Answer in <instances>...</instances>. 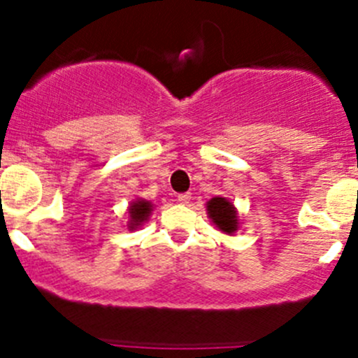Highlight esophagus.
Segmentation results:
<instances>
[{
	"label": "esophagus",
	"instance_id": "obj_1",
	"mask_svg": "<svg viewBox=\"0 0 358 358\" xmlns=\"http://www.w3.org/2000/svg\"><path fill=\"white\" fill-rule=\"evenodd\" d=\"M190 199H192V194H190V192L178 194V202H180V204H189Z\"/></svg>",
	"mask_w": 358,
	"mask_h": 358
}]
</instances>
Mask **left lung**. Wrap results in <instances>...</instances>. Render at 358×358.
<instances>
[{"label":"left lung","instance_id":"obj_1","mask_svg":"<svg viewBox=\"0 0 358 358\" xmlns=\"http://www.w3.org/2000/svg\"><path fill=\"white\" fill-rule=\"evenodd\" d=\"M206 211H208V218L220 232L234 236L239 230V213L234 202L227 197L216 196L209 199L206 202Z\"/></svg>","mask_w":358,"mask_h":358}]
</instances>
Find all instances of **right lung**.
I'll return each instance as SVG.
<instances>
[{"instance_id": "1", "label": "right lung", "mask_w": 358, "mask_h": 358, "mask_svg": "<svg viewBox=\"0 0 358 358\" xmlns=\"http://www.w3.org/2000/svg\"><path fill=\"white\" fill-rule=\"evenodd\" d=\"M154 211V204L147 199H135L129 202L128 208V222H126V229L129 232L133 230H138L143 223L149 220V216L152 215Z\"/></svg>"}]
</instances>
